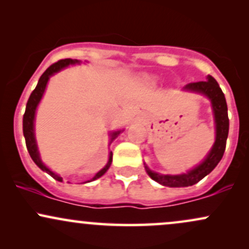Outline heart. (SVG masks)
I'll return each mask as SVG.
<instances>
[{
    "label": "heart",
    "instance_id": "heart-1",
    "mask_svg": "<svg viewBox=\"0 0 249 249\" xmlns=\"http://www.w3.org/2000/svg\"><path fill=\"white\" fill-rule=\"evenodd\" d=\"M147 81L148 82H151V83H156L157 82V78H156V77H147Z\"/></svg>",
    "mask_w": 249,
    "mask_h": 249
}]
</instances>
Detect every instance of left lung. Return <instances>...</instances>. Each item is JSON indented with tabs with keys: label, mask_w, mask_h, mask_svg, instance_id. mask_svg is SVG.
Returning <instances> with one entry per match:
<instances>
[{
	"label": "left lung",
	"mask_w": 249,
	"mask_h": 249,
	"mask_svg": "<svg viewBox=\"0 0 249 249\" xmlns=\"http://www.w3.org/2000/svg\"><path fill=\"white\" fill-rule=\"evenodd\" d=\"M184 90L205 95L212 104L214 121H215V142L212 150L207 154L201 164L196 166L187 173L170 176V174H159L153 172L145 165L146 172L154 181L168 187H187L199 182L200 180L211 173L221 160L226 148V141L230 130V119L227 113V103L222 90L220 89L218 82L212 76H208L206 81L188 83L185 85Z\"/></svg>",
	"instance_id": "1"
}]
</instances>
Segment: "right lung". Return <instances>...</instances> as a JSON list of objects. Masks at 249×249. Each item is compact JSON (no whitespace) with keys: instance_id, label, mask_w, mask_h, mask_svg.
Segmentation results:
<instances>
[{"instance_id":"obj_1","label":"right lung","mask_w":249,"mask_h":249,"mask_svg":"<svg viewBox=\"0 0 249 249\" xmlns=\"http://www.w3.org/2000/svg\"><path fill=\"white\" fill-rule=\"evenodd\" d=\"M76 63H79V61H77V59L65 58V59H61V61L53 63V65H50V67L44 71V73L41 76L38 83H37L35 90L31 92L29 99H28L27 107H25V112L23 115V134H24V138H25V144H27L28 152H29L31 159H33L34 162H35L37 166L41 168L42 171H44V172L50 174L53 179L58 180V181H63L62 177H59L58 174H56L55 172H53V171L49 170V168L43 164L41 158H39L38 148H37L36 139H35V131H34V122H35V113H36L37 105H38V103L41 102L43 93H44V90H45V88H47L48 81H49L50 77L53 76V73L61 71L63 68L68 67V65H70V64H76ZM119 133H121V131H116V132L111 133V142H112ZM111 162H112V152H110V156H108L107 164L105 165V166L103 167L102 170L99 171V172L97 173L92 179L89 180V181H92V180L101 178L103 174H104L108 170Z\"/></svg>"}]
</instances>
